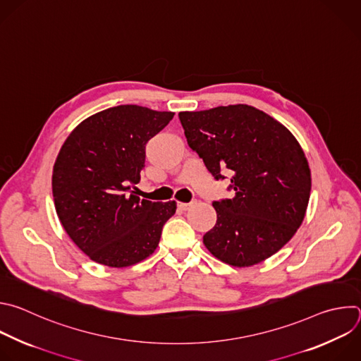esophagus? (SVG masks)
I'll list each match as a JSON object with an SVG mask.
<instances>
[{
	"instance_id": "esophagus-1",
	"label": "esophagus",
	"mask_w": 361,
	"mask_h": 361,
	"mask_svg": "<svg viewBox=\"0 0 361 361\" xmlns=\"http://www.w3.org/2000/svg\"><path fill=\"white\" fill-rule=\"evenodd\" d=\"M178 207H179L180 210H188V209L190 207V203H182V202H179V203H178Z\"/></svg>"
}]
</instances>
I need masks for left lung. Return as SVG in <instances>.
I'll use <instances>...</instances> for the list:
<instances>
[{"label": "left lung", "instance_id": "1", "mask_svg": "<svg viewBox=\"0 0 361 361\" xmlns=\"http://www.w3.org/2000/svg\"><path fill=\"white\" fill-rule=\"evenodd\" d=\"M189 148L214 180L231 176L232 199L213 200L216 225L203 236L219 260L252 266L289 242L305 219L312 179L296 137L249 105L179 112Z\"/></svg>", "mask_w": 361, "mask_h": 361}]
</instances>
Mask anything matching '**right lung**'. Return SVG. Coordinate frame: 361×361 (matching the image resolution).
<instances>
[{
    "label": "right lung",
    "instance_id": "1",
    "mask_svg": "<svg viewBox=\"0 0 361 361\" xmlns=\"http://www.w3.org/2000/svg\"><path fill=\"white\" fill-rule=\"evenodd\" d=\"M173 112L119 105L81 122L54 165L58 218L74 243L97 263L132 266L155 252L176 202L139 199L135 186L145 148Z\"/></svg>",
    "mask_w": 361,
    "mask_h": 361
}]
</instances>
